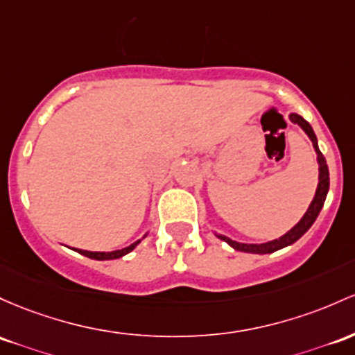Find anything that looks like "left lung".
<instances>
[{"mask_svg": "<svg viewBox=\"0 0 355 355\" xmlns=\"http://www.w3.org/2000/svg\"><path fill=\"white\" fill-rule=\"evenodd\" d=\"M288 118H290L291 123L298 124V126L302 128L303 131H305V135L309 136L311 145H313L315 153H317L318 185H317V190H315L313 200L310 202L309 209H306V212L303 214L302 219H300L297 224H295L293 227L290 229V231L285 232V234H283L282 237H278V239L268 241V243H261V244L237 243V241H232L231 237H227V236H224V234H217V232H216V236L219 237L220 241L227 243L229 246L234 248L236 251L252 252V254H270V252L278 251V249L291 246V244L297 243L300 237L305 234V232L311 227V224H313V222L317 220L318 214H320V210L323 207V202H325V198H327V193H329V184H330V180H329V166H327V159L322 155L320 148H318V141H317V136H315V133H313V128L310 126L309 121L303 119L302 116L297 114V112H291V114L288 116Z\"/></svg>", "mask_w": 355, "mask_h": 355, "instance_id": "obj_1", "label": "left lung"}]
</instances>
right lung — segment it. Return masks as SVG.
<instances>
[{"label": "right lung", "instance_id": "1", "mask_svg": "<svg viewBox=\"0 0 355 355\" xmlns=\"http://www.w3.org/2000/svg\"><path fill=\"white\" fill-rule=\"evenodd\" d=\"M148 236V232L145 236L141 237V239H138V241H135L133 244H130V246H126V248H123V249H116V251H85V249H76L77 252H79V254H83V256H87V258H91V259H97V261H107V259H119V258H123V256H126L128 252H131L133 251V249L138 246L139 243H141L143 239H145V237Z\"/></svg>", "mask_w": 355, "mask_h": 355}]
</instances>
